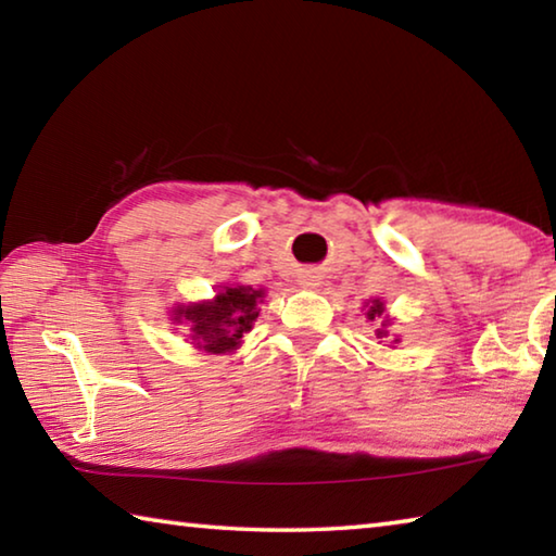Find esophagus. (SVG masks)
<instances>
[{
	"mask_svg": "<svg viewBox=\"0 0 556 556\" xmlns=\"http://www.w3.org/2000/svg\"><path fill=\"white\" fill-rule=\"evenodd\" d=\"M299 285L306 287V289H316L318 285H321V275H318L316 269H304L299 275Z\"/></svg>",
	"mask_w": 556,
	"mask_h": 556,
	"instance_id": "esophagus-1",
	"label": "esophagus"
}]
</instances>
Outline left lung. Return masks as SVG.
Wrapping results in <instances>:
<instances>
[{"label":"left lung","instance_id":"left-lung-1","mask_svg":"<svg viewBox=\"0 0 556 556\" xmlns=\"http://www.w3.org/2000/svg\"><path fill=\"white\" fill-rule=\"evenodd\" d=\"M363 312H365V318H368V321H375L380 326V328H375V336L380 338V343L390 341V326L394 324V318L388 314V308H384V301L380 296L368 299L363 304ZM397 343H400V338H392L388 348H394Z\"/></svg>","mask_w":556,"mask_h":556}]
</instances>
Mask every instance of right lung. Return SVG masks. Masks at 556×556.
Listing matches in <instances>:
<instances>
[{"mask_svg":"<svg viewBox=\"0 0 556 556\" xmlns=\"http://www.w3.org/2000/svg\"><path fill=\"white\" fill-rule=\"evenodd\" d=\"M265 287L225 285L213 299L174 304L168 318L188 328V343L195 351L211 355H228L242 345V336L252 331L260 304L265 301Z\"/></svg>","mask_w":556,"mask_h":556,"instance_id":"obj_1","label":"right lung"}]
</instances>
